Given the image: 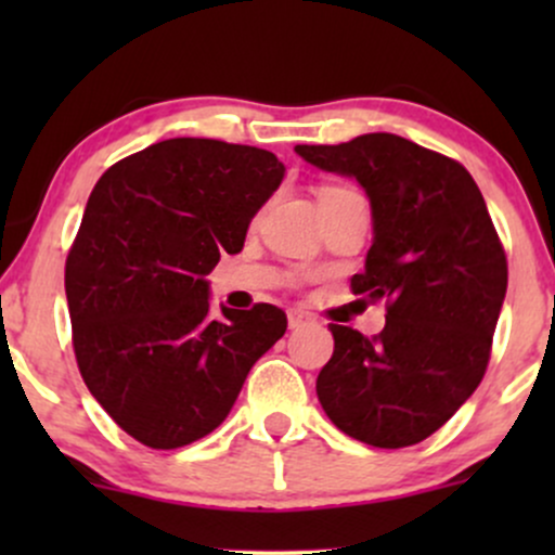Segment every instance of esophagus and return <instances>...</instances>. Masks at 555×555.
Wrapping results in <instances>:
<instances>
[{
	"label": "esophagus",
	"mask_w": 555,
	"mask_h": 555,
	"mask_svg": "<svg viewBox=\"0 0 555 555\" xmlns=\"http://www.w3.org/2000/svg\"><path fill=\"white\" fill-rule=\"evenodd\" d=\"M286 318H289V328H302L308 323H313V315H308L305 310H289Z\"/></svg>",
	"instance_id": "1"
}]
</instances>
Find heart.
I'll list each match as a JSON object with an SVG mask.
<instances>
[{
  "mask_svg": "<svg viewBox=\"0 0 555 555\" xmlns=\"http://www.w3.org/2000/svg\"><path fill=\"white\" fill-rule=\"evenodd\" d=\"M323 190H326V188H323Z\"/></svg>",
  "mask_w": 555,
  "mask_h": 555,
  "instance_id": "heart-1",
  "label": "heart"
}]
</instances>
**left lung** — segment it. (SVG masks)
<instances>
[{
	"label": "left lung",
	"instance_id": "obj_1",
	"mask_svg": "<svg viewBox=\"0 0 555 555\" xmlns=\"http://www.w3.org/2000/svg\"><path fill=\"white\" fill-rule=\"evenodd\" d=\"M295 151L365 190L373 245L352 292L388 305L373 339L331 323L318 401L367 446L425 441L480 386L506 297V253L480 188L460 162L391 132Z\"/></svg>",
	"mask_w": 555,
	"mask_h": 555
}]
</instances>
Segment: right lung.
Masks as SVG:
<instances>
[{
  "mask_svg": "<svg viewBox=\"0 0 555 555\" xmlns=\"http://www.w3.org/2000/svg\"><path fill=\"white\" fill-rule=\"evenodd\" d=\"M282 180L271 151L171 138L95 182L65 266L73 347L88 391L135 441L180 449L219 428L284 336L276 305L211 318L206 282Z\"/></svg>",
  "mask_w": 555,
  "mask_h": 555,
  "instance_id": "right-lung-1",
  "label": "right lung"
}]
</instances>
